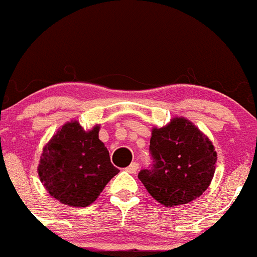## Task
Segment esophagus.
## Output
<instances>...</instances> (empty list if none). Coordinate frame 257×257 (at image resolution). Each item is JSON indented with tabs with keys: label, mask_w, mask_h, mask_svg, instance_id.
<instances>
[{
	"label": "esophagus",
	"mask_w": 257,
	"mask_h": 257,
	"mask_svg": "<svg viewBox=\"0 0 257 257\" xmlns=\"http://www.w3.org/2000/svg\"><path fill=\"white\" fill-rule=\"evenodd\" d=\"M126 170H128V173H131V174H135V173L139 170V164H137V162H132V164L126 168Z\"/></svg>",
	"instance_id": "1"
}]
</instances>
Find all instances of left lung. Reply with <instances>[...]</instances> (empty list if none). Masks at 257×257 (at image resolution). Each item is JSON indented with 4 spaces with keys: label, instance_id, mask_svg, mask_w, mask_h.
Masks as SVG:
<instances>
[{
    "label": "left lung",
    "instance_id": "8db88e82",
    "mask_svg": "<svg viewBox=\"0 0 257 257\" xmlns=\"http://www.w3.org/2000/svg\"><path fill=\"white\" fill-rule=\"evenodd\" d=\"M152 169L139 173L148 193L166 207L186 204L207 190L216 166L211 140L185 117L152 129Z\"/></svg>",
    "mask_w": 257,
    "mask_h": 257
}]
</instances>
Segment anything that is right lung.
I'll use <instances>...</instances> for the list:
<instances>
[{"label":"right lung","mask_w":257,"mask_h":257,"mask_svg":"<svg viewBox=\"0 0 257 257\" xmlns=\"http://www.w3.org/2000/svg\"><path fill=\"white\" fill-rule=\"evenodd\" d=\"M100 125L85 131L71 120L56 131L43 147L38 176L47 193L60 203L85 207L97 199L118 173L109 152L99 139Z\"/></svg>","instance_id":"add662e5"}]
</instances>
